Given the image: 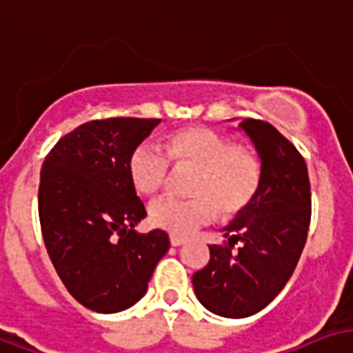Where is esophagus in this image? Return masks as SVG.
<instances>
[{
  "label": "esophagus",
  "instance_id": "obj_1",
  "mask_svg": "<svg viewBox=\"0 0 353 353\" xmlns=\"http://www.w3.org/2000/svg\"><path fill=\"white\" fill-rule=\"evenodd\" d=\"M182 243H186V238L171 234V245H173V248H179V245H182Z\"/></svg>",
  "mask_w": 353,
  "mask_h": 353
}]
</instances>
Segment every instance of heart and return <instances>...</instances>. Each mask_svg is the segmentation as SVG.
<instances>
[{"mask_svg": "<svg viewBox=\"0 0 353 353\" xmlns=\"http://www.w3.org/2000/svg\"><path fill=\"white\" fill-rule=\"evenodd\" d=\"M167 156L174 165L193 167V199L161 197L148 208L150 221L173 234H190L210 223L216 208L232 216L253 201L261 184V161L251 150L234 147L229 137L214 130L192 126L167 139ZM154 145H139L132 152L128 173L143 195L160 192L169 173V160Z\"/></svg>", "mask_w": 353, "mask_h": 353, "instance_id": "heart-1", "label": "heart"}]
</instances>
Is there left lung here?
I'll use <instances>...</instances> for the list:
<instances>
[{
  "label": "left lung",
  "mask_w": 353,
  "mask_h": 353,
  "mask_svg": "<svg viewBox=\"0 0 353 353\" xmlns=\"http://www.w3.org/2000/svg\"><path fill=\"white\" fill-rule=\"evenodd\" d=\"M238 128L259 154L261 184L221 229L229 245H208L210 262L192 279L201 305L225 318L256 314L285 288L311 221V184L296 147L264 121L243 119Z\"/></svg>",
  "instance_id": "obj_1"
}]
</instances>
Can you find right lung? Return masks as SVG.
<instances>
[{
    "instance_id": "obj_1",
    "label": "right lung",
    "mask_w": 353,
    "mask_h": 353,
    "mask_svg": "<svg viewBox=\"0 0 353 353\" xmlns=\"http://www.w3.org/2000/svg\"><path fill=\"white\" fill-rule=\"evenodd\" d=\"M158 124L91 121L61 137L42 163L39 217L48 255L66 290L94 312L136 305L169 251L165 230H136L147 210L128 173L132 152Z\"/></svg>"
}]
</instances>
